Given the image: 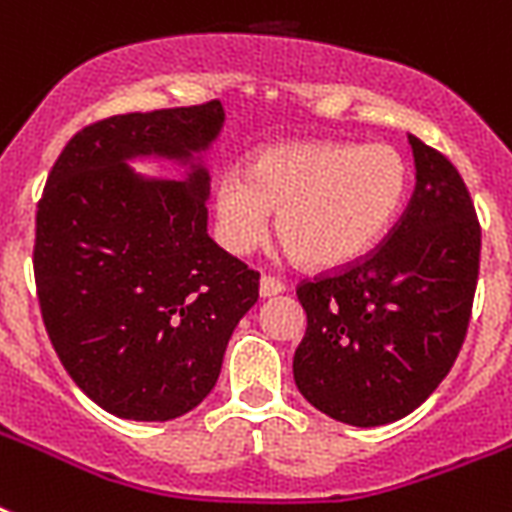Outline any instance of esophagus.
Returning a JSON list of instances; mask_svg holds the SVG:
<instances>
[{
	"mask_svg": "<svg viewBox=\"0 0 512 512\" xmlns=\"http://www.w3.org/2000/svg\"><path fill=\"white\" fill-rule=\"evenodd\" d=\"M284 289L287 287H284L279 279H273V276H263V279H260V297H276L281 295Z\"/></svg>",
	"mask_w": 512,
	"mask_h": 512,
	"instance_id": "1",
	"label": "esophagus"
}]
</instances>
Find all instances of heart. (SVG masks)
<instances>
[{
    "mask_svg": "<svg viewBox=\"0 0 512 512\" xmlns=\"http://www.w3.org/2000/svg\"><path fill=\"white\" fill-rule=\"evenodd\" d=\"M409 164L393 146L295 140L257 151L249 172L225 170L212 185L217 239L247 255L271 212L292 255L308 268H340L388 233L409 193Z\"/></svg>",
    "mask_w": 512,
    "mask_h": 512,
    "instance_id": "obj_1",
    "label": "heart"
}]
</instances>
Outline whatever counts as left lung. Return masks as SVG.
<instances>
[{
	"instance_id": "1",
	"label": "left lung",
	"mask_w": 512,
	"mask_h": 512,
	"mask_svg": "<svg viewBox=\"0 0 512 512\" xmlns=\"http://www.w3.org/2000/svg\"><path fill=\"white\" fill-rule=\"evenodd\" d=\"M414 196L388 241L348 271L305 281L308 327L292 372L303 398L345 425L377 428L441 385L468 332L481 228L460 172L409 135Z\"/></svg>"
}]
</instances>
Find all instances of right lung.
Returning <instances> with one entry per match:
<instances>
[{
    "label": "right lung",
    "mask_w": 512,
    "mask_h": 512,
    "mask_svg": "<svg viewBox=\"0 0 512 512\" xmlns=\"http://www.w3.org/2000/svg\"><path fill=\"white\" fill-rule=\"evenodd\" d=\"M220 100L122 114L68 140L36 207L42 319L71 380L122 420L167 422L215 388L260 273L207 233ZM135 161L181 177L151 178Z\"/></svg>",
    "instance_id": "1"
}]
</instances>
